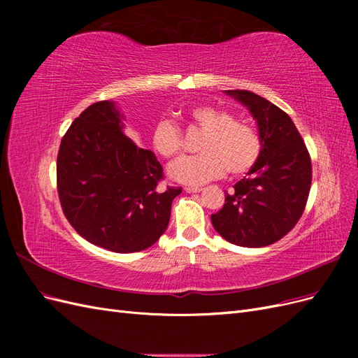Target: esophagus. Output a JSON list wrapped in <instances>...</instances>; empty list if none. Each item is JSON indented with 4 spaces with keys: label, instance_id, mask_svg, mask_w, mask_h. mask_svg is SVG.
Here are the masks:
<instances>
[{
    "label": "esophagus",
    "instance_id": "obj_1",
    "mask_svg": "<svg viewBox=\"0 0 358 358\" xmlns=\"http://www.w3.org/2000/svg\"><path fill=\"white\" fill-rule=\"evenodd\" d=\"M185 191L188 194H192V192H200L201 188H199V187H185Z\"/></svg>",
    "mask_w": 358,
    "mask_h": 358
}]
</instances>
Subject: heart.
<instances>
[{
    "instance_id": "1",
    "label": "heart",
    "mask_w": 358,
    "mask_h": 358,
    "mask_svg": "<svg viewBox=\"0 0 358 358\" xmlns=\"http://www.w3.org/2000/svg\"><path fill=\"white\" fill-rule=\"evenodd\" d=\"M187 117L204 131L199 145L203 154L173 162L169 169L171 179L187 185H201L221 178L227 169L233 175H243L254 167L262 154V142L252 127L210 104L192 106ZM150 145L162 158H175L182 150L179 127L169 119H161L150 131Z\"/></svg>"
}]
</instances>
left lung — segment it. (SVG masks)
Instances as JSON below:
<instances>
[{"mask_svg":"<svg viewBox=\"0 0 358 358\" xmlns=\"http://www.w3.org/2000/svg\"><path fill=\"white\" fill-rule=\"evenodd\" d=\"M243 104L255 119L262 142L248 176L227 192L213 229L227 242L262 248L278 242L297 224L308 201L312 164L308 149L291 117L251 91H224Z\"/></svg>","mask_w":358,"mask_h":358,"instance_id":"8db88e82","label":"left lung"}]
</instances>
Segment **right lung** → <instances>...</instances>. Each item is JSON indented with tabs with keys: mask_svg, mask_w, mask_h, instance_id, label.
Masks as SVG:
<instances>
[{
	"mask_svg": "<svg viewBox=\"0 0 358 358\" xmlns=\"http://www.w3.org/2000/svg\"><path fill=\"white\" fill-rule=\"evenodd\" d=\"M115 101L91 104L61 140L57 180L64 215L86 241L112 252L152 246L182 188L158 187L159 161L124 133Z\"/></svg>",
	"mask_w": 358,
	"mask_h": 358,
	"instance_id": "obj_1",
	"label": "right lung"
}]
</instances>
